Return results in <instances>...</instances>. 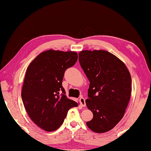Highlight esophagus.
<instances>
[{
    "mask_svg": "<svg viewBox=\"0 0 151 151\" xmlns=\"http://www.w3.org/2000/svg\"><path fill=\"white\" fill-rule=\"evenodd\" d=\"M79 101H80V104L81 106H85L86 103H85V99L83 98V97H81L79 99Z\"/></svg>",
    "mask_w": 151,
    "mask_h": 151,
    "instance_id": "esophagus-1",
    "label": "esophagus"
}]
</instances>
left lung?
<instances>
[{
	"label": "left lung",
	"instance_id": "1",
	"mask_svg": "<svg viewBox=\"0 0 151 151\" xmlns=\"http://www.w3.org/2000/svg\"><path fill=\"white\" fill-rule=\"evenodd\" d=\"M78 60L90 82L86 104L93 118L86 124L97 133L109 131L122 119L129 103V71L122 61L106 50L81 51Z\"/></svg>",
	"mask_w": 151,
	"mask_h": 151
}]
</instances>
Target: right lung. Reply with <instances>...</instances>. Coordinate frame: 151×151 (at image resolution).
Here are the masks:
<instances>
[{"label": "right lung", "mask_w": 151, "mask_h": 151, "mask_svg": "<svg viewBox=\"0 0 151 151\" xmlns=\"http://www.w3.org/2000/svg\"><path fill=\"white\" fill-rule=\"evenodd\" d=\"M77 59L76 52L50 49L39 54L28 66L22 100L30 119L46 131L58 129L68 110L78 106L66 97L62 85L65 70Z\"/></svg>", "instance_id": "obj_1"}]
</instances>
